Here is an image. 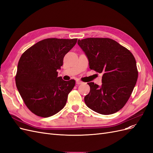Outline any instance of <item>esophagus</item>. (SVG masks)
Here are the masks:
<instances>
[{
  "mask_svg": "<svg viewBox=\"0 0 153 153\" xmlns=\"http://www.w3.org/2000/svg\"><path fill=\"white\" fill-rule=\"evenodd\" d=\"M83 82H82L81 80H76V84H78V85H80V84H83Z\"/></svg>",
  "mask_w": 153,
  "mask_h": 153,
  "instance_id": "1",
  "label": "esophagus"
}]
</instances>
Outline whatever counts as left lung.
I'll list each match as a JSON object with an SVG mask.
<instances>
[{
    "instance_id": "obj_1",
    "label": "left lung",
    "mask_w": 153,
    "mask_h": 153,
    "mask_svg": "<svg viewBox=\"0 0 153 153\" xmlns=\"http://www.w3.org/2000/svg\"><path fill=\"white\" fill-rule=\"evenodd\" d=\"M89 61V68L102 73V84L87 83L90 92L84 98L94 112L109 115L126 103L138 78L135 59L125 47L112 39L86 38L78 41Z\"/></svg>"
}]
</instances>
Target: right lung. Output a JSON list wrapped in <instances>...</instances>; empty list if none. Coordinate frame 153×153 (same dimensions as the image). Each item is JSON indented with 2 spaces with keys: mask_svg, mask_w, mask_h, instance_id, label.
I'll list each match as a JSON object with an SVG mask.
<instances>
[{
  "mask_svg": "<svg viewBox=\"0 0 153 153\" xmlns=\"http://www.w3.org/2000/svg\"><path fill=\"white\" fill-rule=\"evenodd\" d=\"M77 39L48 38L36 43L22 55L15 77L17 89L25 104L38 116L48 117L61 111L75 81L58 77L65 55Z\"/></svg>",
  "mask_w": 153,
  "mask_h": 153,
  "instance_id": "obj_1",
  "label": "right lung"
}]
</instances>
